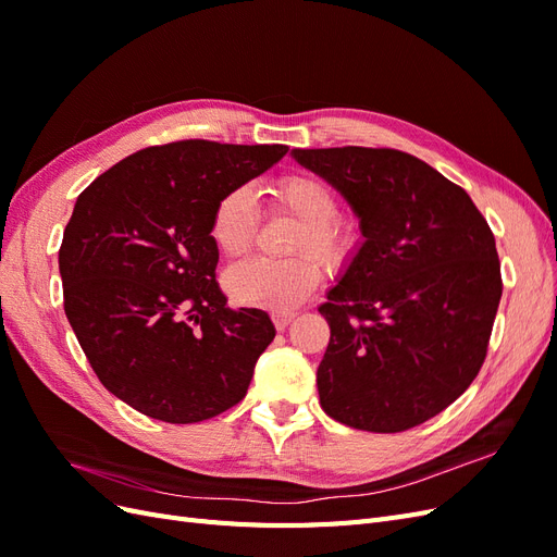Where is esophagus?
I'll return each mask as SVG.
<instances>
[{"label": "esophagus", "mask_w": 557, "mask_h": 557, "mask_svg": "<svg viewBox=\"0 0 557 557\" xmlns=\"http://www.w3.org/2000/svg\"><path fill=\"white\" fill-rule=\"evenodd\" d=\"M295 311H276L272 318H274V323H276V327L278 330H283V327H288L293 320H295Z\"/></svg>", "instance_id": "1"}]
</instances>
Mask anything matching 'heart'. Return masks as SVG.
I'll use <instances>...</instances> for the list:
<instances>
[{
  "mask_svg": "<svg viewBox=\"0 0 557 557\" xmlns=\"http://www.w3.org/2000/svg\"><path fill=\"white\" fill-rule=\"evenodd\" d=\"M272 197L299 225L293 242L295 252H309L320 264L339 267L348 260L352 244L350 225L339 218V199L330 185L311 174H290L274 183ZM211 239L227 258H237L252 242L256 230V199L248 188H234L215 201L211 213ZM320 281L318 264L307 258L283 262L250 258L232 264L225 272L227 293L250 307L288 309L299 305Z\"/></svg>",
  "mask_w": 557,
  "mask_h": 557,
  "instance_id": "b5f03b06",
  "label": "heart"
}]
</instances>
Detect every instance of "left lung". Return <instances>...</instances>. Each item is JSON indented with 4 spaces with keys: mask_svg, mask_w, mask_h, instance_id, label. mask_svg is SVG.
I'll return each instance as SVG.
<instances>
[{
    "mask_svg": "<svg viewBox=\"0 0 557 557\" xmlns=\"http://www.w3.org/2000/svg\"><path fill=\"white\" fill-rule=\"evenodd\" d=\"M358 215L362 244L320 315V407L367 432H404L476 379L502 297L495 237L471 197L393 148H295Z\"/></svg>",
    "mask_w": 557,
    "mask_h": 557,
    "instance_id": "1",
    "label": "left lung"
}]
</instances>
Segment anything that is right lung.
I'll return each instance as SVG.
<instances>
[{
  "instance_id": "add662e5",
  "label": "right lung",
  "mask_w": 557,
  "mask_h": 557,
  "mask_svg": "<svg viewBox=\"0 0 557 557\" xmlns=\"http://www.w3.org/2000/svg\"><path fill=\"white\" fill-rule=\"evenodd\" d=\"M288 146L205 139L137 150L76 199L60 246L64 313L97 379L144 416L199 423L242 401L274 342L260 309H230L211 213Z\"/></svg>"
}]
</instances>
